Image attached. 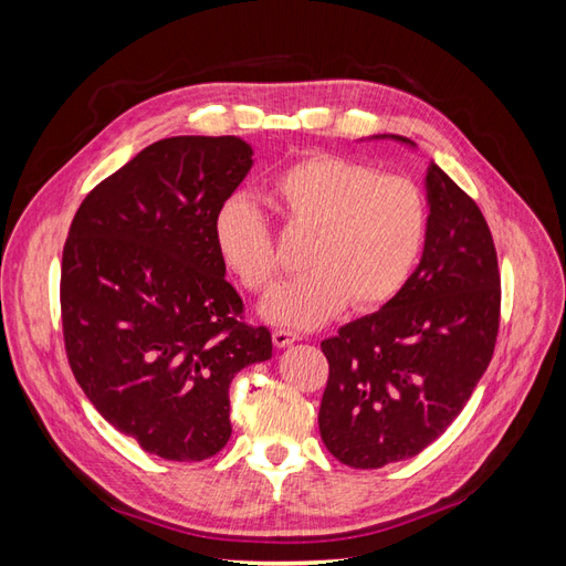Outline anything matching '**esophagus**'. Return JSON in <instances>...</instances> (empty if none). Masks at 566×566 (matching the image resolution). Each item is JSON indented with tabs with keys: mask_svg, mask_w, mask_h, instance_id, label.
<instances>
[{
	"mask_svg": "<svg viewBox=\"0 0 566 566\" xmlns=\"http://www.w3.org/2000/svg\"><path fill=\"white\" fill-rule=\"evenodd\" d=\"M300 335L297 333H290V331H273V345H276L279 349L283 347H290L293 342H297Z\"/></svg>",
	"mask_w": 566,
	"mask_h": 566,
	"instance_id": "obj_1",
	"label": "esophagus"
}]
</instances>
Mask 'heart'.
<instances>
[{
	"mask_svg": "<svg viewBox=\"0 0 566 566\" xmlns=\"http://www.w3.org/2000/svg\"><path fill=\"white\" fill-rule=\"evenodd\" d=\"M287 224L313 233L304 248L310 271L264 300L266 318L316 328L342 306L380 310L410 279L427 229V202L416 181L333 153H312L271 179ZM212 238L221 262L250 293L276 281L281 260L269 214L245 193L219 202Z\"/></svg>",
	"mask_w": 566,
	"mask_h": 566,
	"instance_id": "b5f03b06",
	"label": "heart"
}]
</instances>
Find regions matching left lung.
Masks as SVG:
<instances>
[{
	"instance_id": "8db88e82",
	"label": "left lung",
	"mask_w": 566,
	"mask_h": 566,
	"mask_svg": "<svg viewBox=\"0 0 566 566\" xmlns=\"http://www.w3.org/2000/svg\"><path fill=\"white\" fill-rule=\"evenodd\" d=\"M424 181L430 217L418 269L380 312L321 342L331 368L321 439L356 470L413 458L447 432L499 337L501 271L486 219L434 163Z\"/></svg>"
}]
</instances>
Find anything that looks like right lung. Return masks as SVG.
Segmentation results:
<instances>
[{
	"instance_id": "obj_1",
	"label": "right lung",
	"mask_w": 566,
	"mask_h": 566,
	"mask_svg": "<svg viewBox=\"0 0 566 566\" xmlns=\"http://www.w3.org/2000/svg\"><path fill=\"white\" fill-rule=\"evenodd\" d=\"M252 167L238 136H172L94 186L61 262L67 364L94 408L153 455L212 458L233 375L271 358L224 279L212 217Z\"/></svg>"
}]
</instances>
